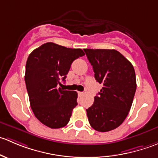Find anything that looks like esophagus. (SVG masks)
Masks as SVG:
<instances>
[{
    "instance_id": "34e87169",
    "label": "esophagus",
    "mask_w": 158,
    "mask_h": 158,
    "mask_svg": "<svg viewBox=\"0 0 158 158\" xmlns=\"http://www.w3.org/2000/svg\"><path fill=\"white\" fill-rule=\"evenodd\" d=\"M83 92H78V95H79V97L80 96H82V95H83Z\"/></svg>"
}]
</instances>
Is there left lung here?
I'll use <instances>...</instances> for the list:
<instances>
[{"mask_svg":"<svg viewBox=\"0 0 158 158\" xmlns=\"http://www.w3.org/2000/svg\"><path fill=\"white\" fill-rule=\"evenodd\" d=\"M102 89L86 109L92 128L106 132L121 125L128 114L136 91L131 63L115 49H84Z\"/></svg>","mask_w":158,"mask_h":158,"instance_id":"8db88e82","label":"left lung"}]
</instances>
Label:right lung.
Wrapping results in <instances>:
<instances>
[{
	"mask_svg": "<svg viewBox=\"0 0 158 158\" xmlns=\"http://www.w3.org/2000/svg\"><path fill=\"white\" fill-rule=\"evenodd\" d=\"M85 55L82 49L47 43L35 49L26 63L25 82L34 115L50 128H60L69 122L77 106V92L63 90L72 63Z\"/></svg>",
	"mask_w": 158,
	"mask_h": 158,
	"instance_id": "add662e5",
	"label": "right lung"
}]
</instances>
